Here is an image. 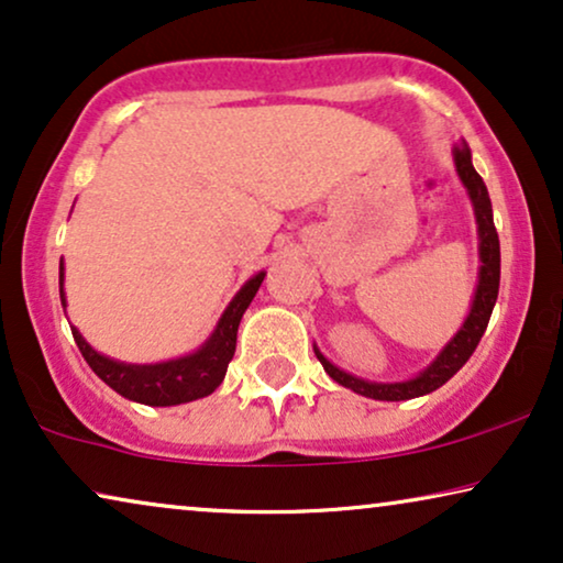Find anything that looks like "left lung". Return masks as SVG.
Wrapping results in <instances>:
<instances>
[{"mask_svg":"<svg viewBox=\"0 0 563 563\" xmlns=\"http://www.w3.org/2000/svg\"><path fill=\"white\" fill-rule=\"evenodd\" d=\"M453 158H456V172L461 176V181H464V187L468 189V197H472V202H474L476 225H479L482 268H479V287H476L472 312H468L464 328H461L456 338L445 345L441 356H438L433 364H430L426 372L418 376V379H410V382L376 384V382L356 379V376L345 374L338 366L330 364V361L322 356L320 351H314L318 353L322 368L330 374V379H335L338 384H343V387L358 391V395H364V397L399 402V399L430 395L433 389L443 387V384L466 364L468 356L476 351V345H479L484 330H487V325H489L492 310H495L497 291H499V235L495 228V218H492L489 191H487V187H484L482 176L474 172L472 153H468L466 145H461V148H456V153H453Z\"/></svg>","mask_w":563,"mask_h":563,"instance_id":"obj_1","label":"left lung"}]
</instances>
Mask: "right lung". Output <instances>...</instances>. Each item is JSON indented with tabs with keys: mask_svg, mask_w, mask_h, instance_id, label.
<instances>
[{
	"mask_svg": "<svg viewBox=\"0 0 563 563\" xmlns=\"http://www.w3.org/2000/svg\"><path fill=\"white\" fill-rule=\"evenodd\" d=\"M264 276V272L256 274L241 291H238L225 314L220 318L210 341H207L197 353H191V356L166 361V364L133 366L99 356V353L84 341L76 328H71L74 341L79 345L84 361L91 366V372H95L104 384H110L118 395L133 399V402L153 407L191 402V399L212 395V391L220 387V382L225 379L228 364L235 353L238 325H241L245 307L251 305L253 297H256ZM60 284H64V264H60ZM60 305L66 307L64 289H60Z\"/></svg>",
	"mask_w": 563,
	"mask_h": 563,
	"instance_id": "right-lung-1",
	"label": "right lung"
}]
</instances>
